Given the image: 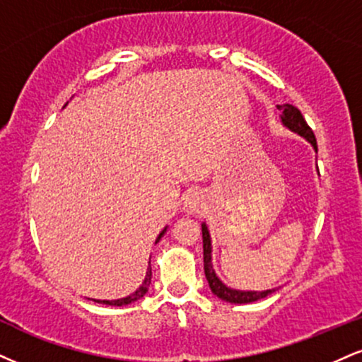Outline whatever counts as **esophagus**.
Returning a JSON list of instances; mask_svg holds the SVG:
<instances>
[{"label":"esophagus","instance_id":"1","mask_svg":"<svg viewBox=\"0 0 362 362\" xmlns=\"http://www.w3.org/2000/svg\"><path fill=\"white\" fill-rule=\"evenodd\" d=\"M204 204H206V199H204V194L200 192V190L194 189V190H189V192L185 194L184 209L187 212H190V214L202 211Z\"/></svg>","mask_w":362,"mask_h":362}]
</instances>
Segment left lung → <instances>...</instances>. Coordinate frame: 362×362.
Wrapping results in <instances>:
<instances>
[{
  "label": "left lung",
  "instance_id": "8db88e82",
  "mask_svg": "<svg viewBox=\"0 0 362 362\" xmlns=\"http://www.w3.org/2000/svg\"><path fill=\"white\" fill-rule=\"evenodd\" d=\"M278 110L281 111V123L285 124L286 128H290L291 132L302 134L303 138H307L317 151L315 134H313L310 126L307 124L305 117L302 116L300 110H297L295 106H291V104H283V106H278ZM202 243H204V272H206V278L209 281V286H211V291L214 295H217L221 300H226V302H230V303H251V302H256V300L268 297V295H272L273 291H275V288L264 290V291H241V290L228 288V286L217 278L214 268H212L211 236H209L206 224H202Z\"/></svg>",
  "mask_w": 362,
  "mask_h": 362
}]
</instances>
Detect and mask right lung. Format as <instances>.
<instances>
[{
	"label": "right lung",
	"mask_w": 362,
	"mask_h": 362,
	"mask_svg": "<svg viewBox=\"0 0 362 362\" xmlns=\"http://www.w3.org/2000/svg\"><path fill=\"white\" fill-rule=\"evenodd\" d=\"M163 233H165V229L162 230V233H160V236L156 238V243H158L160 239H162ZM150 283H151V267H148V272H146V278H145V281H143V285L139 286V288H138L136 291H134L133 295H129V297L121 298V300H94V302H98V303H104V305H115V307L128 305V303L136 302V300H139V298L143 297V295L146 293V291H148V286H150Z\"/></svg>",
	"instance_id": "obj_1"
}]
</instances>
